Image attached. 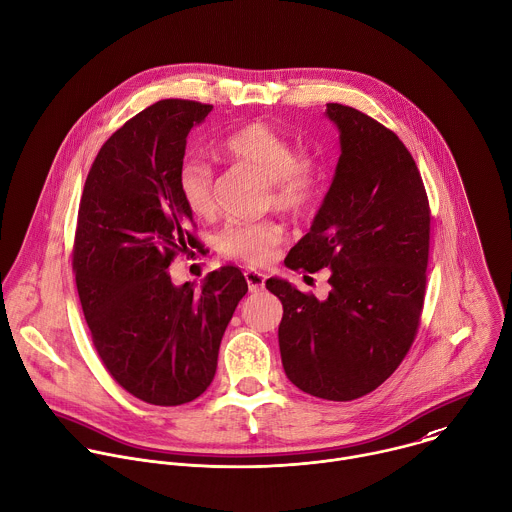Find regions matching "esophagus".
Returning a JSON list of instances; mask_svg holds the SVG:
<instances>
[{
  "label": "esophagus",
  "instance_id": "34e87169",
  "mask_svg": "<svg viewBox=\"0 0 512 512\" xmlns=\"http://www.w3.org/2000/svg\"><path fill=\"white\" fill-rule=\"evenodd\" d=\"M246 276V282H248V288L250 292H260L264 290V282H266V276L262 272H256V270H246L244 272Z\"/></svg>",
  "mask_w": 512,
  "mask_h": 512
}]
</instances>
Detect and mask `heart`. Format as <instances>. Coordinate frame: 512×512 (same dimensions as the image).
I'll return each instance as SVG.
<instances>
[{
	"label": "heart",
	"instance_id": "1",
	"mask_svg": "<svg viewBox=\"0 0 512 512\" xmlns=\"http://www.w3.org/2000/svg\"><path fill=\"white\" fill-rule=\"evenodd\" d=\"M218 152L238 164H246L268 176L270 202L286 212L300 216L308 212L320 192L322 164L282 132L262 122H250L218 144ZM176 188L186 208L196 216L214 212V168L200 158H186L176 170ZM284 238V230L274 220L228 222L220 234V252L226 258L262 266L272 260Z\"/></svg>",
	"mask_w": 512,
	"mask_h": 512
}]
</instances>
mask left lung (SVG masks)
<instances>
[{
  "mask_svg": "<svg viewBox=\"0 0 512 512\" xmlns=\"http://www.w3.org/2000/svg\"><path fill=\"white\" fill-rule=\"evenodd\" d=\"M332 186L310 232L288 252L292 270L330 268L326 300L270 278L282 302V366L306 394L346 402L378 388L404 360L420 326L430 206L414 158L374 118L342 104Z\"/></svg>",
  "mask_w": 512,
  "mask_h": 512,
  "instance_id": "obj_1",
  "label": "left lung"
}]
</instances>
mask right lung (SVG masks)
<instances>
[{"label": "right lung", "mask_w": 512, "mask_h": 512, "mask_svg": "<svg viewBox=\"0 0 512 512\" xmlns=\"http://www.w3.org/2000/svg\"><path fill=\"white\" fill-rule=\"evenodd\" d=\"M212 108L160 100L128 120L98 152L78 210L72 266L92 342L110 376L156 406L192 402L210 386L248 292L236 266L210 272L200 290L168 274L178 254L200 246L176 170Z\"/></svg>", "instance_id": "obj_1"}]
</instances>
